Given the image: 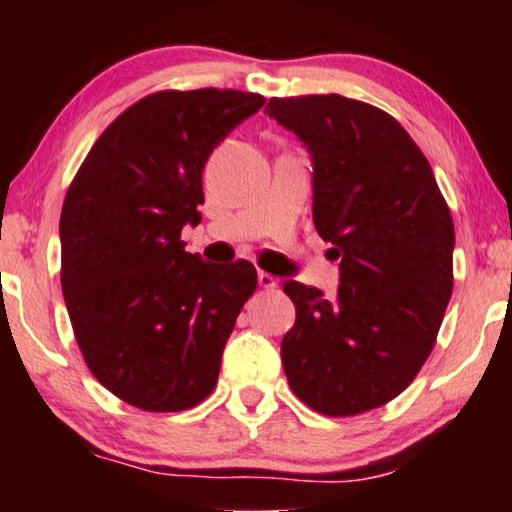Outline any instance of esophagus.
Listing matches in <instances>:
<instances>
[{
	"label": "esophagus",
	"instance_id": "34e87169",
	"mask_svg": "<svg viewBox=\"0 0 512 512\" xmlns=\"http://www.w3.org/2000/svg\"><path fill=\"white\" fill-rule=\"evenodd\" d=\"M258 284L263 286V289H268V291H275L277 286H279V282H277V277H272L270 272H258Z\"/></svg>",
	"mask_w": 512,
	"mask_h": 512
}]
</instances>
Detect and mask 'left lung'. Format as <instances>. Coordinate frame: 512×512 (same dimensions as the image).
Here are the masks:
<instances>
[{
  "label": "left lung",
  "mask_w": 512,
  "mask_h": 512,
  "mask_svg": "<svg viewBox=\"0 0 512 512\" xmlns=\"http://www.w3.org/2000/svg\"><path fill=\"white\" fill-rule=\"evenodd\" d=\"M314 160V228L340 258L338 298L284 284L286 380L328 417L375 410L415 380L452 296L454 223L429 160L387 111L349 97H272Z\"/></svg>",
  "instance_id": "8db88e82"
}]
</instances>
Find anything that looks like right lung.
<instances>
[{
	"label": "right lung",
	"instance_id": "obj_1",
	"mask_svg": "<svg viewBox=\"0 0 512 512\" xmlns=\"http://www.w3.org/2000/svg\"><path fill=\"white\" fill-rule=\"evenodd\" d=\"M265 104L230 88L158 90L102 132L67 188L60 284L95 380L146 412H179L216 387L223 347L258 275L205 263L181 228L198 223L202 167Z\"/></svg>",
	"mask_w": 512,
	"mask_h": 512
}]
</instances>
